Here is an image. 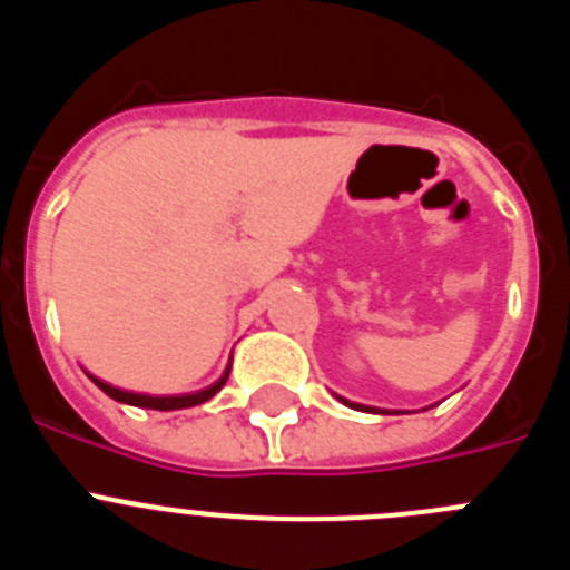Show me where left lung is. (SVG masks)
<instances>
[{"instance_id":"1","label":"left lung","mask_w":570,"mask_h":570,"mask_svg":"<svg viewBox=\"0 0 570 570\" xmlns=\"http://www.w3.org/2000/svg\"><path fill=\"white\" fill-rule=\"evenodd\" d=\"M342 400V396H340ZM345 402L347 407H356V411H367V414H387V411H382V407H371V405H360V402H347V400H342Z\"/></svg>"}]
</instances>
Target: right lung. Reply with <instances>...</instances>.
Instances as JSON below:
<instances>
[{"label": "right lung", "mask_w": 570, "mask_h": 570, "mask_svg": "<svg viewBox=\"0 0 570 570\" xmlns=\"http://www.w3.org/2000/svg\"><path fill=\"white\" fill-rule=\"evenodd\" d=\"M230 367H225V374L214 382V385L203 387V391H196V394H176V396H150V394H134V391H122V387H114L108 382L97 380L94 374H88L90 380L97 382L102 387L105 394L116 402H125V405H136V407H154V411H179V407H194V405H203L208 402L216 391H223V385L228 382Z\"/></svg>", "instance_id": "obj_1"}]
</instances>
